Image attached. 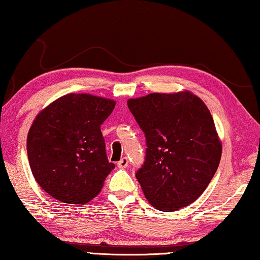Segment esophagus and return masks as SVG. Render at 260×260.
Returning a JSON list of instances; mask_svg holds the SVG:
<instances>
[{"label": "esophagus", "mask_w": 260, "mask_h": 260, "mask_svg": "<svg viewBox=\"0 0 260 260\" xmlns=\"http://www.w3.org/2000/svg\"><path fill=\"white\" fill-rule=\"evenodd\" d=\"M127 166H128V158H127V157H122L121 160L118 162V167L121 168V169L126 168Z\"/></svg>", "instance_id": "esophagus-1"}]
</instances>
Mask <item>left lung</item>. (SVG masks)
Segmentation results:
<instances>
[{
	"mask_svg": "<svg viewBox=\"0 0 260 260\" xmlns=\"http://www.w3.org/2000/svg\"><path fill=\"white\" fill-rule=\"evenodd\" d=\"M127 105L146 137L135 173L148 202L175 211L196 201L218 168L222 145L210 111L190 92L150 93Z\"/></svg>",
	"mask_w": 260,
	"mask_h": 260,
	"instance_id": "1",
	"label": "left lung"
}]
</instances>
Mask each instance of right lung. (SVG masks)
<instances>
[{
  "label": "right lung",
  "instance_id": "add662e5",
  "mask_svg": "<svg viewBox=\"0 0 260 260\" xmlns=\"http://www.w3.org/2000/svg\"><path fill=\"white\" fill-rule=\"evenodd\" d=\"M115 102L70 93L44 108L30 127L26 152L35 180L60 202L84 204L102 190L114 168L100 125Z\"/></svg>",
  "mask_w": 260,
  "mask_h": 260
}]
</instances>
